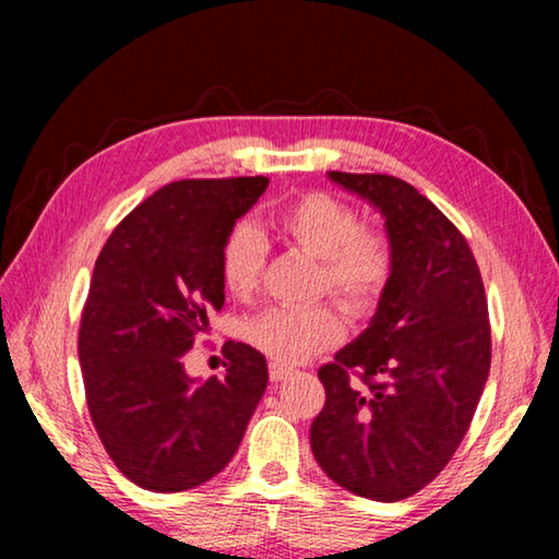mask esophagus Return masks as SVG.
<instances>
[{"instance_id":"esophagus-1","label":"esophagus","mask_w":559,"mask_h":559,"mask_svg":"<svg viewBox=\"0 0 559 559\" xmlns=\"http://www.w3.org/2000/svg\"><path fill=\"white\" fill-rule=\"evenodd\" d=\"M269 374H271L273 382H283V380H288V377L293 374V370H290V367L278 365V362H271L269 365Z\"/></svg>"}]
</instances>
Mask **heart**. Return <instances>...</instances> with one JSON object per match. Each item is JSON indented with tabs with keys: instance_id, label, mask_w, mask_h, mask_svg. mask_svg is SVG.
Masks as SVG:
<instances>
[{
	"instance_id": "heart-1",
	"label": "heart",
	"mask_w": 559,
	"mask_h": 559,
	"mask_svg": "<svg viewBox=\"0 0 559 559\" xmlns=\"http://www.w3.org/2000/svg\"><path fill=\"white\" fill-rule=\"evenodd\" d=\"M273 226L290 246L320 261V288L349 310L365 313L384 296L394 273V249L386 234L359 226L353 206L325 192H308L283 206ZM266 269V241L253 224H236L219 253L222 281L236 298H249ZM345 335L333 306L269 308L246 320L243 337L278 365L306 362Z\"/></svg>"
}]
</instances>
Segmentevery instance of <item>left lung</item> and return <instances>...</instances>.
Instances as JSON below:
<instances>
[{
	"label": "left lung",
	"instance_id": "8db88e82",
	"mask_svg": "<svg viewBox=\"0 0 559 559\" xmlns=\"http://www.w3.org/2000/svg\"><path fill=\"white\" fill-rule=\"evenodd\" d=\"M328 177L382 214L394 273L370 325L320 367L310 449L337 486L394 503L431 484L466 437L490 370L486 290L466 239L412 185Z\"/></svg>",
	"mask_w": 559,
	"mask_h": 559
}]
</instances>
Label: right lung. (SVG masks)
I'll list each match as a JSON object with an SVG mask.
<instances>
[{
  "label": "right lung",
  "instance_id": "1",
  "mask_svg": "<svg viewBox=\"0 0 559 559\" xmlns=\"http://www.w3.org/2000/svg\"><path fill=\"white\" fill-rule=\"evenodd\" d=\"M269 177L182 179L147 197L103 246L81 318L88 412L132 484L177 493L234 459L269 384L266 357L226 343L224 377L197 380L185 355L224 306L219 253Z\"/></svg>",
  "mask_w": 559,
  "mask_h": 559
}]
</instances>
